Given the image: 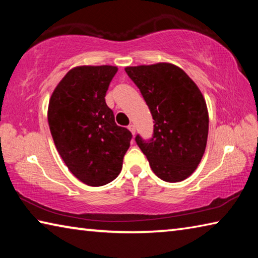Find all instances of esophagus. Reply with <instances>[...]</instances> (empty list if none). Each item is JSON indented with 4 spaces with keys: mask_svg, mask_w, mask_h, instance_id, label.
<instances>
[{
    "mask_svg": "<svg viewBox=\"0 0 258 258\" xmlns=\"http://www.w3.org/2000/svg\"><path fill=\"white\" fill-rule=\"evenodd\" d=\"M128 130L131 131V133L133 134V137L135 135V132H137V128H135V126L133 124H130L128 125Z\"/></svg>",
    "mask_w": 258,
    "mask_h": 258,
    "instance_id": "esophagus-1",
    "label": "esophagus"
}]
</instances>
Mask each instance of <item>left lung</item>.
<instances>
[{"instance_id": "1", "label": "left lung", "mask_w": 258, "mask_h": 258, "mask_svg": "<svg viewBox=\"0 0 258 258\" xmlns=\"http://www.w3.org/2000/svg\"><path fill=\"white\" fill-rule=\"evenodd\" d=\"M154 118L152 138L135 137L150 167L166 182L190 176L206 149L208 111L202 92L186 74L171 63L126 67Z\"/></svg>"}]
</instances>
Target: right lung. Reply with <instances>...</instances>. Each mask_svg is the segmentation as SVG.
<instances>
[{
	"instance_id": "obj_1",
	"label": "right lung",
	"mask_w": 258,
	"mask_h": 258,
	"mask_svg": "<svg viewBox=\"0 0 258 258\" xmlns=\"http://www.w3.org/2000/svg\"><path fill=\"white\" fill-rule=\"evenodd\" d=\"M118 68L82 66L66 74L47 111L56 150L74 175L91 186L115 180L132 133L115 123L106 93Z\"/></svg>"
}]
</instances>
